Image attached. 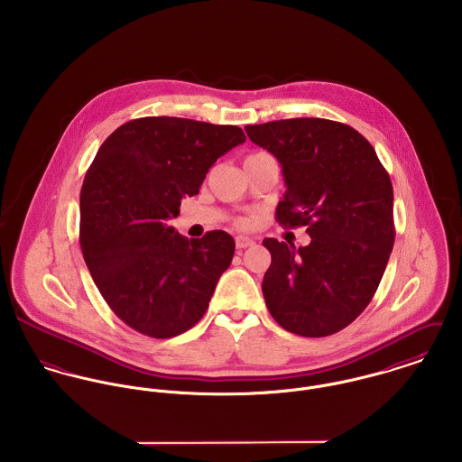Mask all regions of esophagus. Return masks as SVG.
<instances>
[{
    "label": "esophagus",
    "instance_id": "esophagus-1",
    "mask_svg": "<svg viewBox=\"0 0 462 462\" xmlns=\"http://www.w3.org/2000/svg\"><path fill=\"white\" fill-rule=\"evenodd\" d=\"M251 245H254V240H251L247 236H236V247L238 249H247Z\"/></svg>",
    "mask_w": 462,
    "mask_h": 462
}]
</instances>
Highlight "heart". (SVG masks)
I'll return each mask as SVG.
<instances>
[{
	"label": "heart",
	"mask_w": 462,
	"mask_h": 462,
	"mask_svg": "<svg viewBox=\"0 0 462 462\" xmlns=\"http://www.w3.org/2000/svg\"><path fill=\"white\" fill-rule=\"evenodd\" d=\"M251 156H253V154H251ZM249 224H251L249 218H240V220H238V226H242V227H247Z\"/></svg>",
	"instance_id": "1"
}]
</instances>
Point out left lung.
<instances>
[{"label":"left lung","instance_id":"1","mask_svg":"<svg viewBox=\"0 0 462 462\" xmlns=\"http://www.w3.org/2000/svg\"><path fill=\"white\" fill-rule=\"evenodd\" d=\"M272 152L286 192L275 209L284 227L306 226L310 245L264 238L272 263L263 297L273 320L306 337L352 324L370 304L395 242L393 187L372 143L328 119L245 126Z\"/></svg>","mask_w":462,"mask_h":462}]
</instances>
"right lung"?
I'll return each instance as SVG.
<instances>
[{"mask_svg":"<svg viewBox=\"0 0 462 462\" xmlns=\"http://www.w3.org/2000/svg\"><path fill=\"white\" fill-rule=\"evenodd\" d=\"M244 142L238 126L142 117L99 147L79 194V245L99 293L136 332L172 337L206 313L235 240L220 229L189 240L167 224Z\"/></svg>","mask_w":462,"mask_h":462,"instance_id":"add662e5","label":"right lung"}]
</instances>
